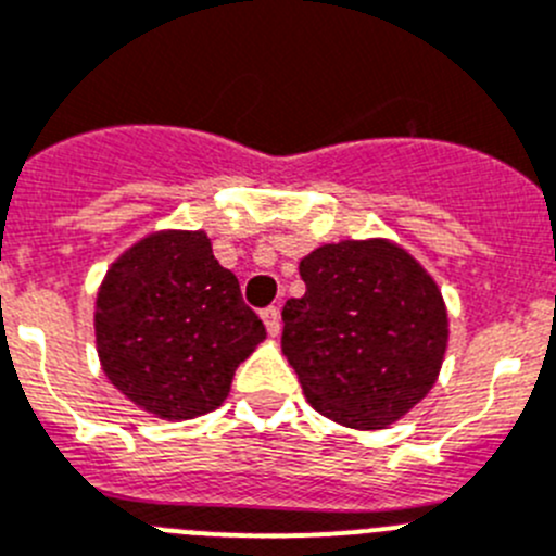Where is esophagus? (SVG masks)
I'll list each match as a JSON object with an SVG mask.
<instances>
[{
    "label": "esophagus",
    "mask_w": 556,
    "mask_h": 556,
    "mask_svg": "<svg viewBox=\"0 0 556 556\" xmlns=\"http://www.w3.org/2000/svg\"><path fill=\"white\" fill-rule=\"evenodd\" d=\"M261 315H263V324H266L268 334L277 337L279 329H282V318H279V309L277 307H266Z\"/></svg>",
    "instance_id": "esophagus-1"
}]
</instances>
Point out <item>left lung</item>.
<instances>
[{
	"instance_id": "obj_1",
	"label": "left lung",
	"mask_w": 556,
	"mask_h": 556,
	"mask_svg": "<svg viewBox=\"0 0 556 556\" xmlns=\"http://www.w3.org/2000/svg\"><path fill=\"white\" fill-rule=\"evenodd\" d=\"M307 293L282 307V354L315 412L378 430L417 406L447 351L444 299L389 241L326 243L299 266Z\"/></svg>"
}]
</instances>
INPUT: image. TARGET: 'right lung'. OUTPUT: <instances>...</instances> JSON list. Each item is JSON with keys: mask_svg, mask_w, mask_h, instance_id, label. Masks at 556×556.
<instances>
[{"mask_svg": "<svg viewBox=\"0 0 556 556\" xmlns=\"http://www.w3.org/2000/svg\"><path fill=\"white\" fill-rule=\"evenodd\" d=\"M263 337L266 326L202 230L148 236L98 290L103 372L155 417L191 419L219 408L236 367Z\"/></svg>", "mask_w": 556, "mask_h": 556, "instance_id": "right-lung-1", "label": "right lung"}]
</instances>
